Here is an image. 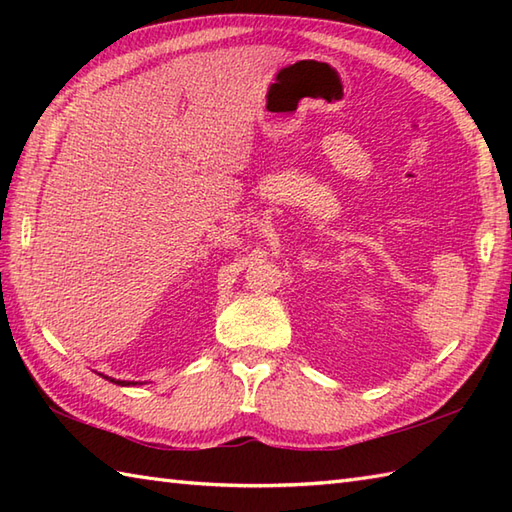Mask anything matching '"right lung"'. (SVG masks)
Wrapping results in <instances>:
<instances>
[{
  "label": "right lung",
  "mask_w": 512,
  "mask_h": 512,
  "mask_svg": "<svg viewBox=\"0 0 512 512\" xmlns=\"http://www.w3.org/2000/svg\"><path fill=\"white\" fill-rule=\"evenodd\" d=\"M103 378H107V380H110V383H114V385H121V387H132V385H143V383H136V380H116V378H112V376H103Z\"/></svg>",
  "instance_id": "1"
}]
</instances>
